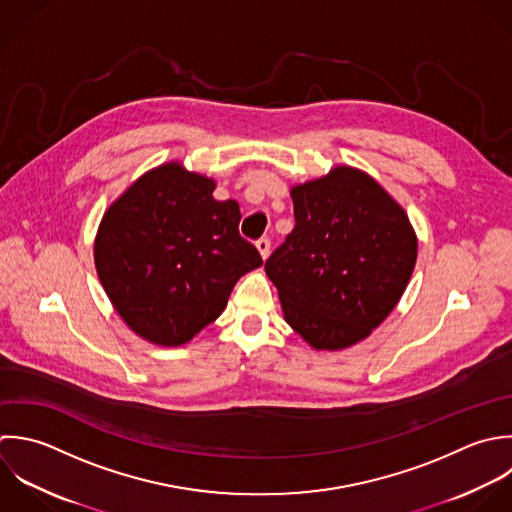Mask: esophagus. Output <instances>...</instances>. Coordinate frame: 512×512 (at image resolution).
<instances>
[{"label":"esophagus","instance_id":"obj_1","mask_svg":"<svg viewBox=\"0 0 512 512\" xmlns=\"http://www.w3.org/2000/svg\"><path fill=\"white\" fill-rule=\"evenodd\" d=\"M257 249H259L261 257L267 259L269 253H271V241H269V237H261V239L257 241Z\"/></svg>","mask_w":512,"mask_h":512}]
</instances>
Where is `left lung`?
<instances>
[{
  "instance_id": "obj_1",
  "label": "left lung",
  "mask_w": 512,
  "mask_h": 512,
  "mask_svg": "<svg viewBox=\"0 0 512 512\" xmlns=\"http://www.w3.org/2000/svg\"><path fill=\"white\" fill-rule=\"evenodd\" d=\"M295 229L265 261L285 321L315 349L359 343L395 309L417 261L405 209L367 173L335 167L291 189Z\"/></svg>"
}]
</instances>
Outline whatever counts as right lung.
I'll return each mask as SVG.
<instances>
[{
	"mask_svg": "<svg viewBox=\"0 0 512 512\" xmlns=\"http://www.w3.org/2000/svg\"><path fill=\"white\" fill-rule=\"evenodd\" d=\"M213 189V179L165 163L101 219L99 281L129 329L155 345L191 341L223 313L235 283L263 265L239 235V203L213 199Z\"/></svg>",
	"mask_w": 512,
	"mask_h": 512,
	"instance_id": "1",
	"label": "right lung"
}]
</instances>
